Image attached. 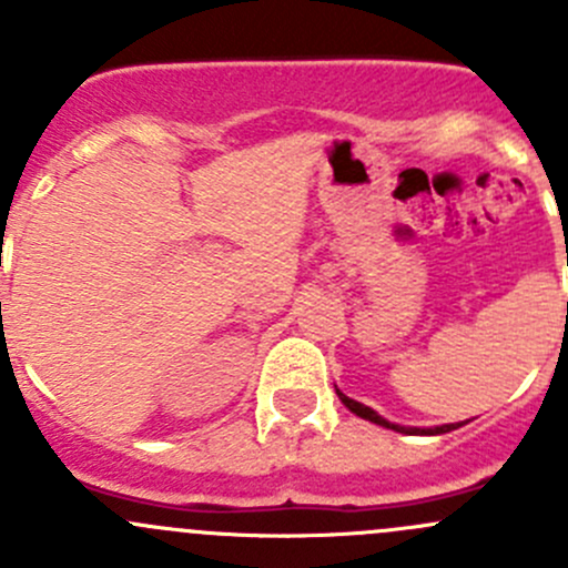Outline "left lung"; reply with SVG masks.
<instances>
[{
  "mask_svg": "<svg viewBox=\"0 0 568 568\" xmlns=\"http://www.w3.org/2000/svg\"><path fill=\"white\" fill-rule=\"evenodd\" d=\"M335 390H337V387H335ZM337 398H341L343 404H346L348 409L354 412V415H359V417H363V420H371V423H376V426L393 428V432H400V434H448V432H454V428H459V426H462V423H445V426H434V428H412V426H398V423H390V420H385V417H382V415H376V412L371 409V406H365V404H359V400L348 398V395H343L341 390H337Z\"/></svg>",
  "mask_w": 568,
  "mask_h": 568,
  "instance_id": "1",
  "label": "left lung"
}]
</instances>
